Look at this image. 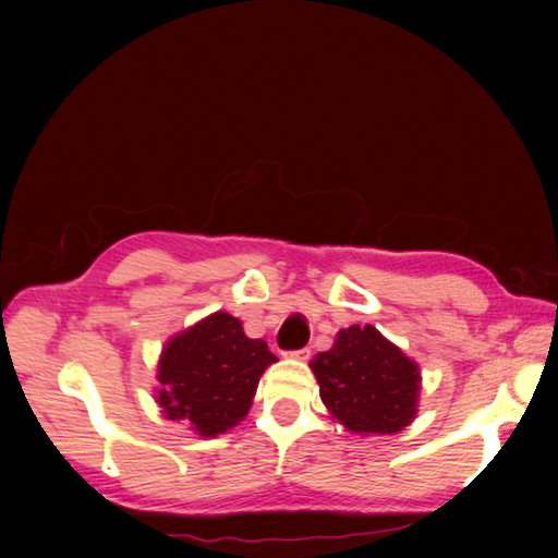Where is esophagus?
<instances>
[{
	"mask_svg": "<svg viewBox=\"0 0 558 558\" xmlns=\"http://www.w3.org/2000/svg\"><path fill=\"white\" fill-rule=\"evenodd\" d=\"M310 354H313V349L310 347H302V349H295V352H290L292 359H310Z\"/></svg>",
	"mask_w": 558,
	"mask_h": 558,
	"instance_id": "esophagus-1",
	"label": "esophagus"
}]
</instances>
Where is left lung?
<instances>
[{
    "label": "left lung",
    "mask_w": 558,
    "mask_h": 558,
    "mask_svg": "<svg viewBox=\"0 0 558 558\" xmlns=\"http://www.w3.org/2000/svg\"><path fill=\"white\" fill-rule=\"evenodd\" d=\"M319 396L335 418L354 433H396L409 426L418 401V366L372 325L337 335L313 362Z\"/></svg>",
    "instance_id": "left-lung-1"
}]
</instances>
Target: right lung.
Wrapping results in <instances>:
<instances>
[{"label":"right lung","instance_id":"obj_1","mask_svg":"<svg viewBox=\"0 0 558 558\" xmlns=\"http://www.w3.org/2000/svg\"><path fill=\"white\" fill-rule=\"evenodd\" d=\"M278 362L263 339L243 335L229 313L202 319L177 335L159 359L157 403L169 421L199 436H219L251 409L266 366Z\"/></svg>","mask_w":558,"mask_h":558}]
</instances>
